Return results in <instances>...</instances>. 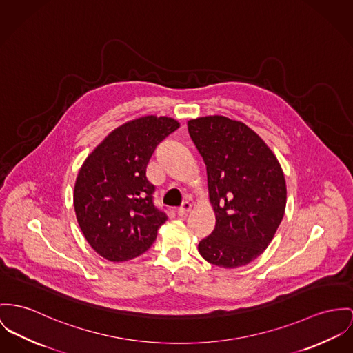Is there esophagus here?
<instances>
[{"label":"esophagus","instance_id":"34e87169","mask_svg":"<svg viewBox=\"0 0 353 353\" xmlns=\"http://www.w3.org/2000/svg\"><path fill=\"white\" fill-rule=\"evenodd\" d=\"M190 210H192V204H190V201H185V203H183V205L177 210V214H179V216H185V215L190 214Z\"/></svg>","mask_w":353,"mask_h":353}]
</instances>
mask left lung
<instances>
[{
  "label": "left lung",
  "instance_id": "8db88e82",
  "mask_svg": "<svg viewBox=\"0 0 353 353\" xmlns=\"http://www.w3.org/2000/svg\"><path fill=\"white\" fill-rule=\"evenodd\" d=\"M188 132L207 166L216 224L199 243L210 263L235 269L270 244L286 208V181L272 149L241 121L208 115L188 121Z\"/></svg>",
  "mask_w": 353,
  "mask_h": 353
}]
</instances>
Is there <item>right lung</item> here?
Listing matches in <instances>:
<instances>
[{
    "instance_id": "add662e5",
    "label": "right lung",
    "mask_w": 353,
    "mask_h": 353,
    "mask_svg": "<svg viewBox=\"0 0 353 353\" xmlns=\"http://www.w3.org/2000/svg\"><path fill=\"white\" fill-rule=\"evenodd\" d=\"M180 128L170 117L145 115L114 129L84 160L74 207L85 241L110 262L150 248L166 215L153 204L146 168L157 145Z\"/></svg>"
}]
</instances>
